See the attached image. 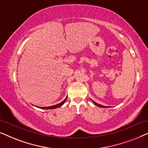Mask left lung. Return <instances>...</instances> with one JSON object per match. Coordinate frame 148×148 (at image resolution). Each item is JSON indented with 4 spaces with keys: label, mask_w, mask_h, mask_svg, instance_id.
<instances>
[{
    "label": "left lung",
    "mask_w": 148,
    "mask_h": 148,
    "mask_svg": "<svg viewBox=\"0 0 148 148\" xmlns=\"http://www.w3.org/2000/svg\"><path fill=\"white\" fill-rule=\"evenodd\" d=\"M92 101L94 103L95 105H96V106H98V107H100V108H106V106H102V105H100V104H97V103H96V102H94V101H93L92 100Z\"/></svg>",
    "instance_id": "8db88e82"
}]
</instances>
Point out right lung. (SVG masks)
Segmentation results:
<instances>
[{"mask_svg":"<svg viewBox=\"0 0 148 148\" xmlns=\"http://www.w3.org/2000/svg\"><path fill=\"white\" fill-rule=\"evenodd\" d=\"M67 98V97H66ZM66 98L64 99V100L61 102L59 104H56V105H54V106H48V107H40V106H36L38 107V108H42V109H54V108H58V107H60L62 106V104H64V102H65V101L66 100Z\"/></svg>","mask_w":148,"mask_h":148,"instance_id":"add662e5","label":"right lung"}]
</instances>
